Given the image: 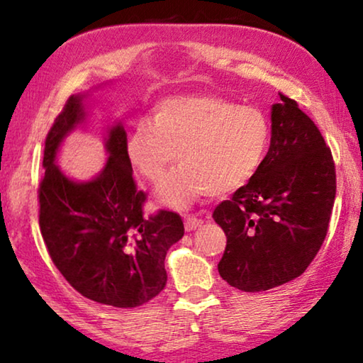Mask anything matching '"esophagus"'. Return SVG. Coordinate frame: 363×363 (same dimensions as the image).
<instances>
[{"label":"esophagus","mask_w":363,"mask_h":363,"mask_svg":"<svg viewBox=\"0 0 363 363\" xmlns=\"http://www.w3.org/2000/svg\"><path fill=\"white\" fill-rule=\"evenodd\" d=\"M201 225H203V220H200V218H196V216H186L185 218V230L186 231L196 230V228L201 226Z\"/></svg>","instance_id":"esophagus-1"}]
</instances>
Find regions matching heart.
I'll return each mask as SVG.
<instances>
[{"instance_id":"obj_1","label":"heart","mask_w":363,"mask_h":363,"mask_svg":"<svg viewBox=\"0 0 363 363\" xmlns=\"http://www.w3.org/2000/svg\"><path fill=\"white\" fill-rule=\"evenodd\" d=\"M271 127L264 112L213 94L167 97L152 108L150 125L128 132L125 153L150 183H160L173 163L182 168L160 196L183 206L201 195H225L246 185L264 162Z\"/></svg>"}]
</instances>
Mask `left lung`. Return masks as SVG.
I'll return each mask as SVG.
<instances>
[{"label": "left lung", "instance_id": "8db88e82", "mask_svg": "<svg viewBox=\"0 0 363 363\" xmlns=\"http://www.w3.org/2000/svg\"><path fill=\"white\" fill-rule=\"evenodd\" d=\"M279 97L259 170L213 211L226 235L218 271L245 292L286 284L309 267L327 236L335 200L329 145L294 99Z\"/></svg>", "mask_w": 363, "mask_h": 363}]
</instances>
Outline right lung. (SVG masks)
<instances>
[{
    "mask_svg": "<svg viewBox=\"0 0 363 363\" xmlns=\"http://www.w3.org/2000/svg\"><path fill=\"white\" fill-rule=\"evenodd\" d=\"M82 117L81 97L71 96L44 143V177L38 190L44 245L79 294L125 309L143 306L165 287L167 251L182 240L185 228L173 211L145 216L147 193L133 180L127 133L121 125L111 130L107 165L92 182L69 180L54 165L59 143Z\"/></svg>",
    "mask_w": 363,
    "mask_h": 363,
    "instance_id": "add662e5",
    "label": "right lung"
}]
</instances>
